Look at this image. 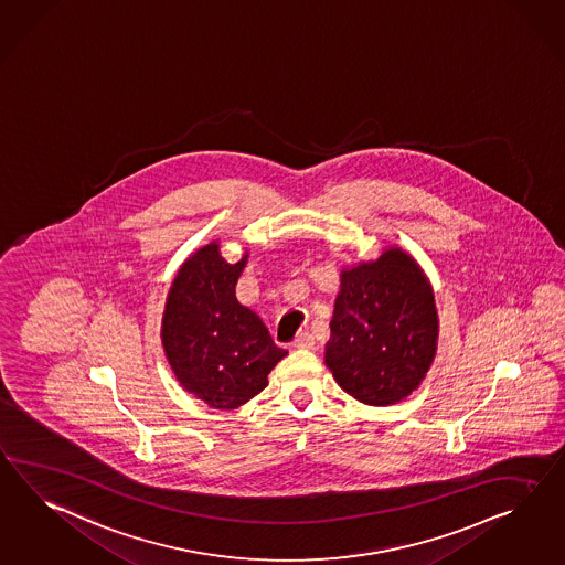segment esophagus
Here are the masks:
<instances>
[{
	"instance_id": "obj_1",
	"label": "esophagus",
	"mask_w": 565,
	"mask_h": 565,
	"mask_svg": "<svg viewBox=\"0 0 565 565\" xmlns=\"http://www.w3.org/2000/svg\"><path fill=\"white\" fill-rule=\"evenodd\" d=\"M316 347V338H313V333L303 332L299 333L297 338H295V348H299V350H309V348Z\"/></svg>"
}]
</instances>
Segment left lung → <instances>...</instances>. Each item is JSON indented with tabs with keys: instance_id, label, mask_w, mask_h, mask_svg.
<instances>
[{
	"instance_id": "obj_1",
	"label": "left lung",
	"mask_w": 565,
	"mask_h": 565,
	"mask_svg": "<svg viewBox=\"0 0 565 565\" xmlns=\"http://www.w3.org/2000/svg\"><path fill=\"white\" fill-rule=\"evenodd\" d=\"M326 366L366 405L399 404L419 387L438 347L428 276L402 247L342 268Z\"/></svg>"
}]
</instances>
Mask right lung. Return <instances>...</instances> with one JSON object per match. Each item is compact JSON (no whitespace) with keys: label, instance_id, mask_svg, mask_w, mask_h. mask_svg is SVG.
<instances>
[{"label":"right lung","instance_id":"add662e5","mask_svg":"<svg viewBox=\"0 0 565 565\" xmlns=\"http://www.w3.org/2000/svg\"><path fill=\"white\" fill-rule=\"evenodd\" d=\"M247 254L227 262L211 242L180 266L166 299L161 344L178 383L209 407L235 409L268 385L287 356L262 319L235 299Z\"/></svg>","mask_w":565,"mask_h":565}]
</instances>
